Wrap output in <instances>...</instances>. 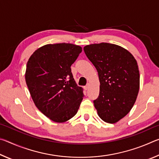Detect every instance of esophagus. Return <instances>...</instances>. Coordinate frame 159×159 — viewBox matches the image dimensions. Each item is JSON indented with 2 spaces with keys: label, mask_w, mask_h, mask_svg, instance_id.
I'll return each mask as SVG.
<instances>
[{
  "label": "esophagus",
  "mask_w": 159,
  "mask_h": 159,
  "mask_svg": "<svg viewBox=\"0 0 159 159\" xmlns=\"http://www.w3.org/2000/svg\"><path fill=\"white\" fill-rule=\"evenodd\" d=\"M89 87H90V84H89V83H88V84L86 85L85 86V87H84V89H85V90H87L88 89V88H89Z\"/></svg>",
  "instance_id": "esophagus-1"
}]
</instances>
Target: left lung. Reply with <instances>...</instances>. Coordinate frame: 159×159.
I'll return each mask as SVG.
<instances>
[{
	"label": "left lung",
	"instance_id": "1",
	"mask_svg": "<svg viewBox=\"0 0 159 159\" xmlns=\"http://www.w3.org/2000/svg\"><path fill=\"white\" fill-rule=\"evenodd\" d=\"M98 72L100 86L93 101L104 122L115 123L133 108L139 89V72L133 55L119 45L101 43L83 48Z\"/></svg>",
	"mask_w": 159,
	"mask_h": 159
}]
</instances>
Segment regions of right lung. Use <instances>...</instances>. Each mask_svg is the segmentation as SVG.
Returning a JSON list of instances; mask_svg holds the SVG:
<instances>
[{"instance_id":"obj_1","label":"right lung","mask_w":159,"mask_h":159,"mask_svg":"<svg viewBox=\"0 0 159 159\" xmlns=\"http://www.w3.org/2000/svg\"><path fill=\"white\" fill-rule=\"evenodd\" d=\"M81 52L71 43L48 44L35 51L26 64L25 80L35 105L55 122L71 119L83 100V88L71 69Z\"/></svg>"}]
</instances>
